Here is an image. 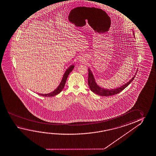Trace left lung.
<instances>
[{
  "label": "left lung",
  "mask_w": 156,
  "mask_h": 156,
  "mask_svg": "<svg viewBox=\"0 0 156 156\" xmlns=\"http://www.w3.org/2000/svg\"><path fill=\"white\" fill-rule=\"evenodd\" d=\"M133 35L134 36V34L133 33ZM138 70L136 72H137ZM88 72H89V75H88V84L90 87V89L92 91V92H94L96 94L102 96H112L114 94H119V92L122 91L123 90L125 89L126 87H127L128 85L130 84V83L132 82L133 79H134L135 77V75L136 73H135L134 77L130 79L129 82L126 83L125 84L123 85L122 86L118 87L116 89H106L105 88L101 87L100 86H98L97 84V83L95 82V79H94V75L92 74V72L90 69H88Z\"/></svg>",
  "instance_id": "left-lung-1"
}]
</instances>
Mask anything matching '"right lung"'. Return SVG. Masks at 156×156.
I'll use <instances>...</instances> for the list:
<instances>
[{
  "label": "right lung",
  "mask_w": 156,
  "mask_h": 156,
  "mask_svg": "<svg viewBox=\"0 0 156 156\" xmlns=\"http://www.w3.org/2000/svg\"><path fill=\"white\" fill-rule=\"evenodd\" d=\"M74 66L73 65H71L70 66L66 69V72H65L64 74V76L62 77V82L60 83V84L59 85L58 87L56 88V89L53 91V92H51L49 94H38L40 96H44V97H52V96H54L56 94H59L60 92L62 91V90L64 89L65 85L66 82L67 77L69 76L70 72L73 69H74Z\"/></svg>",
  "instance_id": "add662e5"
}]
</instances>
